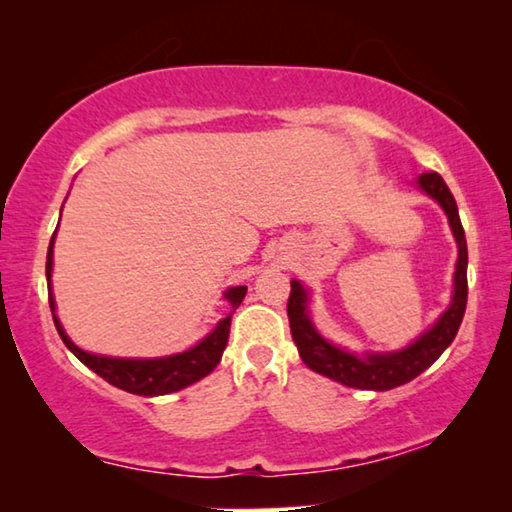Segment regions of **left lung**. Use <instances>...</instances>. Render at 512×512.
<instances>
[{"mask_svg": "<svg viewBox=\"0 0 512 512\" xmlns=\"http://www.w3.org/2000/svg\"><path fill=\"white\" fill-rule=\"evenodd\" d=\"M418 185L422 192H427L433 201L443 207L449 228L454 232L456 246H458V259H456V273H454V296L449 307L440 314V318L433 323L427 332L420 334L409 348L397 352H366L354 354L343 348H336L323 336L318 334L309 318V291L302 287L298 280H291V296L287 305L291 336L298 345L300 359L307 363L318 375H325L329 379L339 381L343 386L361 388V391H391L406 384L427 370L440 354H443L449 345H452L454 336L461 327V320L467 305V244H465V230L461 225V216H458V207L452 192L445 185V180L438 176L436 171L422 173L418 178Z\"/></svg>", "mask_w": 512, "mask_h": 512, "instance_id": "8db88e82", "label": "left lung"}]
</instances>
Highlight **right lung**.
I'll return each instance as SVG.
<instances>
[{"label": "right lung", "mask_w": 512, "mask_h": 512, "mask_svg": "<svg viewBox=\"0 0 512 512\" xmlns=\"http://www.w3.org/2000/svg\"><path fill=\"white\" fill-rule=\"evenodd\" d=\"M54 237L49 241L47 250V284H49V307L51 316H54V325L58 329L60 339L67 345L69 350L74 352V357L81 363H85L90 370L97 372L108 384L121 388V391L133 393V395H144V397H155V395H167L176 393L180 388L192 386L194 381L203 379L210 375V372L219 366L221 354L228 345L230 336V320L232 314L225 316L223 320L216 323L210 334L205 336L201 343H196L194 348H189L180 354H171V357H160V359H117V357H101V354H90L81 350L79 345H74L72 339L65 334L63 325L56 316V300L54 293H51V266H54ZM248 287H232L223 293V298L230 302L232 311H235L241 300L246 296Z\"/></svg>", "instance_id": "1"}]
</instances>
